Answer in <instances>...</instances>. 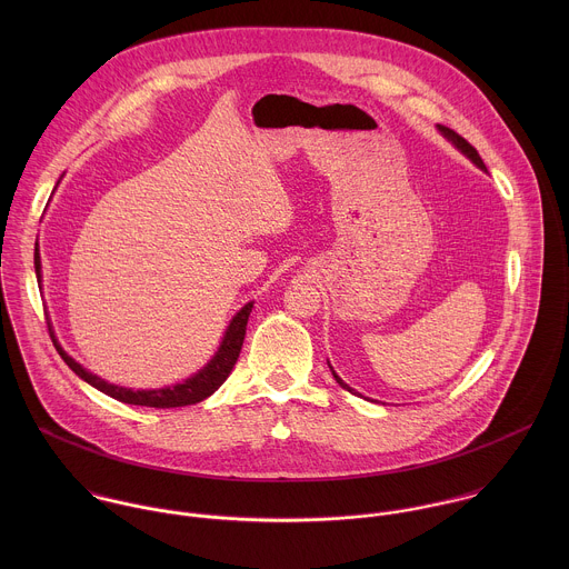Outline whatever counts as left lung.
Listing matches in <instances>:
<instances>
[{
	"instance_id": "obj_1",
	"label": "left lung",
	"mask_w": 569,
	"mask_h": 569,
	"mask_svg": "<svg viewBox=\"0 0 569 569\" xmlns=\"http://www.w3.org/2000/svg\"><path fill=\"white\" fill-rule=\"evenodd\" d=\"M438 131H440V133H442V136H445V138H447V140H449V142H451V144H453V147H456L460 153H465V156H467L471 162L476 163L478 168L487 170V166H485V162H482L480 153H478V151H476V149H473V147H471V144H469V142H467L462 136H458L453 129H449V127H442V124H438ZM328 368H330V372H332L335 381H337V383H339L343 390L352 392V388H348V386H346V383L339 379V375L332 370V366H330V363H328Z\"/></svg>"
}]
</instances>
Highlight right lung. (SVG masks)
I'll list each match as a JSON object with an SVG mask.
<instances>
[{
	"label": "right lung",
	"instance_id": "add662e5",
	"mask_svg": "<svg viewBox=\"0 0 569 569\" xmlns=\"http://www.w3.org/2000/svg\"><path fill=\"white\" fill-rule=\"evenodd\" d=\"M34 271H37V280L41 284V256H39V247L34 249ZM251 307H253V302H247L243 309L232 318V322H230L226 335H223V341H221L219 350L214 352V357L210 359V363L203 370H199L194 377L186 379L183 383L162 388V390H138L136 392L131 388H120V386L107 383L104 379L91 375L89 370L82 368L81 363H77L61 348V343L57 341L54 332H50V337H52L54 348L59 350L61 359L81 377L82 381H87L89 386H93L96 390L104 392L107 397H111L116 401H122V403H129V406L158 407V409L194 406V403L208 399L210 395H214L223 386V381L230 377V372H232V368H234V363H237V359L241 355V348H243L244 330H247V320H249Z\"/></svg>",
	"mask_w": 569,
	"mask_h": 569
}]
</instances>
